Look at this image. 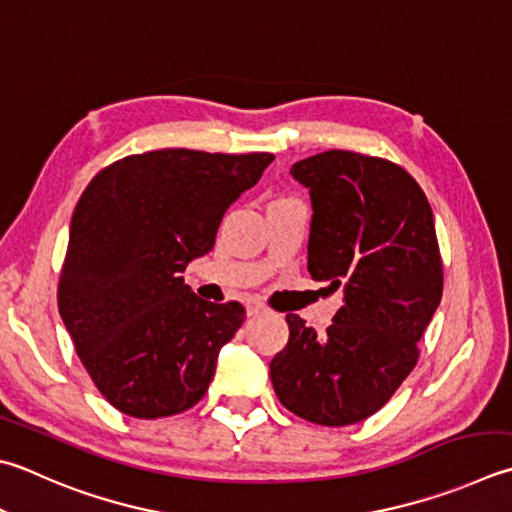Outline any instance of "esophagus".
<instances>
[{"mask_svg":"<svg viewBox=\"0 0 512 512\" xmlns=\"http://www.w3.org/2000/svg\"><path fill=\"white\" fill-rule=\"evenodd\" d=\"M247 316H258V314H263V312H267V307H265V303L263 301H258V298H247Z\"/></svg>","mask_w":512,"mask_h":512,"instance_id":"1","label":"esophagus"}]
</instances>
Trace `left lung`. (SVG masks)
Listing matches in <instances>:
<instances>
[{
	"label": "left lung",
	"mask_w": 512,
	"mask_h": 512,
	"mask_svg": "<svg viewBox=\"0 0 512 512\" xmlns=\"http://www.w3.org/2000/svg\"><path fill=\"white\" fill-rule=\"evenodd\" d=\"M289 173L310 189L307 269L343 305L323 336L287 314L289 341L269 363L278 401L318 426L372 417L419 359L443 292L430 202L390 160L332 149Z\"/></svg>",
	"instance_id": "8db88e82"
}]
</instances>
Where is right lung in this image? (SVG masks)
<instances>
[{
	"label": "right lung",
	"instance_id": "add662e5",
	"mask_svg": "<svg viewBox=\"0 0 512 512\" xmlns=\"http://www.w3.org/2000/svg\"><path fill=\"white\" fill-rule=\"evenodd\" d=\"M272 160V153L147 151L104 167L84 189L57 305L113 408L160 419L205 397L245 307L205 301L180 274L211 252L225 211Z\"/></svg>",
	"mask_w": 512,
	"mask_h": 512
}]
</instances>
